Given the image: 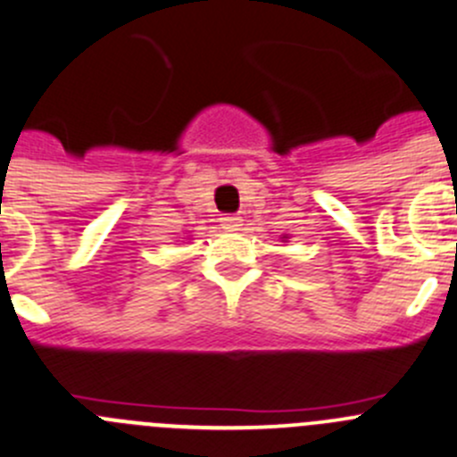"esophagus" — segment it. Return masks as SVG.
<instances>
[{
	"label": "esophagus",
	"instance_id": "1",
	"mask_svg": "<svg viewBox=\"0 0 457 457\" xmlns=\"http://www.w3.org/2000/svg\"><path fill=\"white\" fill-rule=\"evenodd\" d=\"M220 225H223L225 229H229V232H234V229L241 228V219L234 214H225V216H220Z\"/></svg>",
	"mask_w": 457,
	"mask_h": 457
}]
</instances>
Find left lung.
Returning a JSON list of instances; mask_svg holds the SVG:
<instances>
[{
	"mask_svg": "<svg viewBox=\"0 0 457 457\" xmlns=\"http://www.w3.org/2000/svg\"><path fill=\"white\" fill-rule=\"evenodd\" d=\"M283 238H287V237H283Z\"/></svg>",
	"mask_w": 457,
	"mask_h": 457,
	"instance_id": "1",
	"label": "left lung"
}]
</instances>
